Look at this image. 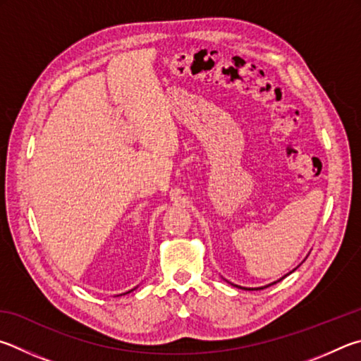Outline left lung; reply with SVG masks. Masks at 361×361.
I'll return each mask as SVG.
<instances>
[{"label": "left lung", "mask_w": 361, "mask_h": 361, "mask_svg": "<svg viewBox=\"0 0 361 361\" xmlns=\"http://www.w3.org/2000/svg\"><path fill=\"white\" fill-rule=\"evenodd\" d=\"M295 271V269H293ZM290 274V273H288ZM288 274H286V276H288ZM286 276H283V277H286ZM283 277H282V279H283ZM282 279H279V281H282ZM279 281H276V282H273V283H277V282H279ZM273 283H269V286H273ZM269 286H267V287H269ZM235 287H238V288H243V290H263L264 287H258V288H245V287H239V286H235Z\"/></svg>", "instance_id": "1"}]
</instances>
